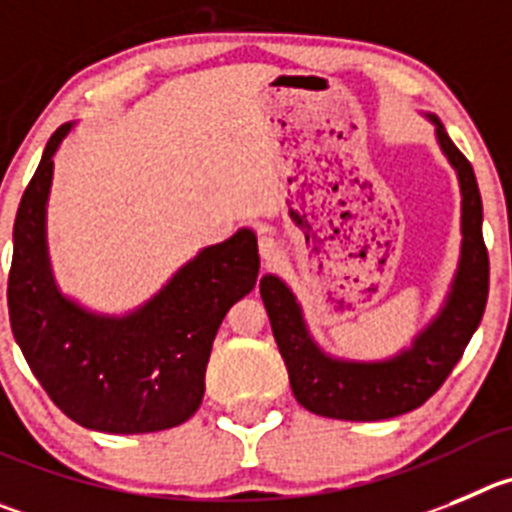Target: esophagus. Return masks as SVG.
Listing matches in <instances>:
<instances>
[{
    "label": "esophagus",
    "instance_id": "1",
    "mask_svg": "<svg viewBox=\"0 0 512 512\" xmlns=\"http://www.w3.org/2000/svg\"><path fill=\"white\" fill-rule=\"evenodd\" d=\"M260 257L265 262H275L280 257V245L272 237H260Z\"/></svg>",
    "mask_w": 512,
    "mask_h": 512
}]
</instances>
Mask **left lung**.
<instances>
[{"label":"left lung","mask_w":512,"mask_h":512,"mask_svg":"<svg viewBox=\"0 0 512 512\" xmlns=\"http://www.w3.org/2000/svg\"><path fill=\"white\" fill-rule=\"evenodd\" d=\"M422 116L434 126L439 151L457 174L462 242L455 275L437 313L407 346L386 358L333 356L310 333L303 305L290 285L275 272H265L260 280L262 303L288 366L290 389L308 412L321 417L376 422L422 407L455 369L485 313L490 262L482 242V199L475 171L439 118L432 113Z\"/></svg>","instance_id":"1"}]
</instances>
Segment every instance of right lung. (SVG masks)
Returning a JSON list of instances; mask_svg holds the SVG:
<instances>
[{
  "instance_id": "obj_1",
  "label": "right lung",
  "mask_w": 512,
  "mask_h": 512,
  "mask_svg": "<svg viewBox=\"0 0 512 512\" xmlns=\"http://www.w3.org/2000/svg\"><path fill=\"white\" fill-rule=\"evenodd\" d=\"M75 128H57L22 194L14 219L9 323L32 374L80 427L146 434L184 424L204 396L214 336L257 283L260 255L242 227L202 247L148 300L126 313H100L62 293L47 247L55 154Z\"/></svg>"
}]
</instances>
